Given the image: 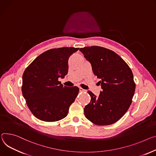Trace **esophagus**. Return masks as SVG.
<instances>
[{
    "label": "esophagus",
    "instance_id": "34e87169",
    "mask_svg": "<svg viewBox=\"0 0 156 156\" xmlns=\"http://www.w3.org/2000/svg\"><path fill=\"white\" fill-rule=\"evenodd\" d=\"M80 91H81V92H84V91H87V90H84V89H83V88H80Z\"/></svg>",
    "mask_w": 156,
    "mask_h": 156
}]
</instances>
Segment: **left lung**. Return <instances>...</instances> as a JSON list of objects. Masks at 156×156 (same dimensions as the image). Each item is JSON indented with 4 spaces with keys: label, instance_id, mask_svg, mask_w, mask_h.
I'll return each instance as SVG.
<instances>
[{
    "label": "left lung",
    "instance_id": "8db88e82",
    "mask_svg": "<svg viewBox=\"0 0 156 156\" xmlns=\"http://www.w3.org/2000/svg\"><path fill=\"white\" fill-rule=\"evenodd\" d=\"M80 50L100 79L98 83L102 88L98 97L88 91L91 101L84 107L85 117L100 126L117 122L128 110L134 94L136 84L131 68L118 54L106 48L93 46Z\"/></svg>",
    "mask_w": 156,
    "mask_h": 156
}]
</instances>
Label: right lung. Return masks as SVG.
Wrapping results in <instances>:
<instances>
[{
	"label": "right lung",
	"mask_w": 156,
	"mask_h": 156,
	"mask_svg": "<svg viewBox=\"0 0 156 156\" xmlns=\"http://www.w3.org/2000/svg\"><path fill=\"white\" fill-rule=\"evenodd\" d=\"M79 48L48 50L28 66L23 74L22 91L27 105L38 119L57 121L65 118L78 94L77 87H63L58 78L68 71V58Z\"/></svg>",
	"instance_id": "obj_1"
}]
</instances>
